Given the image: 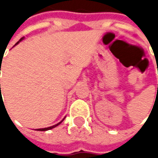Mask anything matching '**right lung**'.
I'll return each instance as SVG.
<instances>
[{
    "mask_svg": "<svg viewBox=\"0 0 158 158\" xmlns=\"http://www.w3.org/2000/svg\"><path fill=\"white\" fill-rule=\"evenodd\" d=\"M23 39H24V38H22L21 40H19V41H17V42L15 43V46L18 45V44H19V43H20V42H21L22 40H23ZM1 66H2V65H1ZM0 71H1V67H0ZM0 91H1V84H0ZM64 118L62 119V120H61V121H60V122H59V123H57L56 125H53V126H52V127H45V128H39V129H36V130H38V131H47V130H50V129H52V128L56 127L57 126H59V125L60 124V123H61V122H62V121L64 120Z\"/></svg>",
    "mask_w": 158,
    "mask_h": 158,
    "instance_id": "obj_1",
    "label": "right lung"
}]
</instances>
